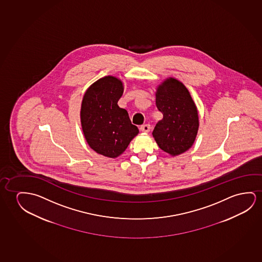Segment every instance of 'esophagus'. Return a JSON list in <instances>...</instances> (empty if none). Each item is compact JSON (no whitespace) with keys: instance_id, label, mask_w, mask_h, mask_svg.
I'll list each match as a JSON object with an SVG mask.
<instances>
[{"instance_id":"34e87169","label":"esophagus","mask_w":262,"mask_h":262,"mask_svg":"<svg viewBox=\"0 0 262 262\" xmlns=\"http://www.w3.org/2000/svg\"><path fill=\"white\" fill-rule=\"evenodd\" d=\"M141 130L143 133H148L150 130V125L149 124H144L141 126Z\"/></svg>"}]
</instances>
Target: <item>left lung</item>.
I'll return each mask as SVG.
<instances>
[{"instance_id": "obj_1", "label": "left lung", "mask_w": 262, "mask_h": 262, "mask_svg": "<svg viewBox=\"0 0 262 262\" xmlns=\"http://www.w3.org/2000/svg\"><path fill=\"white\" fill-rule=\"evenodd\" d=\"M156 105L163 119L156 124L153 137L159 147L176 156L191 148L198 134V110L181 82L169 78L158 88Z\"/></svg>"}]
</instances>
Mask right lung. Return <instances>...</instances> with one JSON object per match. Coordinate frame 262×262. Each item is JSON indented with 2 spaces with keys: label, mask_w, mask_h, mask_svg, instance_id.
I'll return each mask as SVG.
<instances>
[{
  "label": "right lung",
  "mask_w": 262,
  "mask_h": 262,
  "mask_svg": "<svg viewBox=\"0 0 262 262\" xmlns=\"http://www.w3.org/2000/svg\"><path fill=\"white\" fill-rule=\"evenodd\" d=\"M122 93L121 81L105 76L88 88L82 102L81 123L86 141L95 151L108 158L121 155L139 133L128 112L118 105Z\"/></svg>",
  "instance_id": "1"
}]
</instances>
